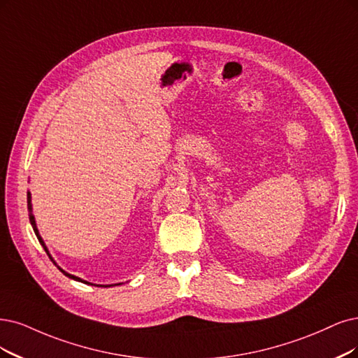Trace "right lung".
Returning <instances> with one entry per match:
<instances>
[{"mask_svg": "<svg viewBox=\"0 0 358 358\" xmlns=\"http://www.w3.org/2000/svg\"><path fill=\"white\" fill-rule=\"evenodd\" d=\"M28 210H29V221H31V226H32V229H34V231H35V234H36V237H38V241H39V243L43 245V248H44V250L47 252V255L50 257V259L56 264L57 266V262L52 259V257L50 255V252H48V248L45 246V243H44V241H43V237H41V234H39V231H38V227H36V221H35V217H34V214H32V196H31V192H28ZM57 268L64 274V275H68L69 279H73V280H76V282H81V283H85V285H94V283H90V282H87V280H84V279H81V277H76V275H73V274H69L68 271H64L63 268H60L59 266H57ZM116 285H122V283H116ZM94 286H115V285H94Z\"/></svg>", "mask_w": 358, "mask_h": 358, "instance_id": "add662e5", "label": "right lung"}]
</instances>
